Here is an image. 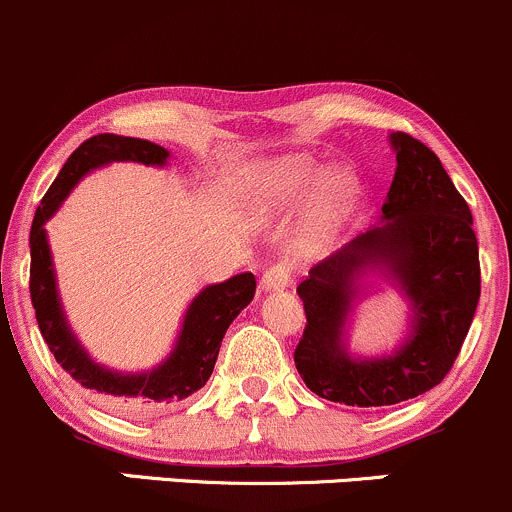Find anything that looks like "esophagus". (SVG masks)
Returning a JSON list of instances; mask_svg holds the SVG:
<instances>
[{"mask_svg":"<svg viewBox=\"0 0 512 512\" xmlns=\"http://www.w3.org/2000/svg\"><path fill=\"white\" fill-rule=\"evenodd\" d=\"M290 278H293V263L276 261L263 271L261 283L266 290H280L290 283Z\"/></svg>","mask_w":512,"mask_h":512,"instance_id":"34e87169","label":"esophagus"}]
</instances>
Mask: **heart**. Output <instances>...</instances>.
Here are the masks:
<instances>
[{"label":"heart","instance_id":"obj_1","mask_svg":"<svg viewBox=\"0 0 512 512\" xmlns=\"http://www.w3.org/2000/svg\"><path fill=\"white\" fill-rule=\"evenodd\" d=\"M320 170L307 166V163H285V166L273 168L266 175V188L280 202L300 200L312 185L320 180ZM354 197V183L349 178H337L329 188V195L322 202V219H334Z\"/></svg>","mask_w":512,"mask_h":512}]
</instances>
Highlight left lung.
<instances>
[{"mask_svg": "<svg viewBox=\"0 0 512 512\" xmlns=\"http://www.w3.org/2000/svg\"><path fill=\"white\" fill-rule=\"evenodd\" d=\"M395 175L383 227L368 229L310 268L298 285L307 324L295 346L305 386L332 403L381 408L444 381L469 334L481 295L474 217L437 153L390 134ZM368 265L388 267L413 302V334L393 357L351 360L341 337L355 283Z\"/></svg>", "mask_w": 512, "mask_h": 512, "instance_id": "8db88e82", "label": "left lung"}]
</instances>
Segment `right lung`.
<instances>
[{"mask_svg": "<svg viewBox=\"0 0 512 512\" xmlns=\"http://www.w3.org/2000/svg\"><path fill=\"white\" fill-rule=\"evenodd\" d=\"M168 151L163 146L151 144L144 139L117 134H97L70 153L65 166L60 168L58 178L43 195L41 207L36 210L34 224H31V302L36 310V322L46 339L48 349L56 361L80 386L102 393L109 403L126 412H144L153 408H166L188 398L210 381L212 368L217 364L219 344L224 332L234 317L254 300L256 278L254 273H239V276L224 280V283L207 285L188 307L183 329H180L178 344L173 354L151 373H124L107 371L97 366L85 349L68 329L63 310H60L56 273H53L51 249L46 239V219L58 210L70 190L87 170L100 168L112 161H136L144 166H163Z\"/></svg>", "mask_w": 512, "mask_h": 512, "instance_id": "right-lung-1", "label": "right lung"}]
</instances>
